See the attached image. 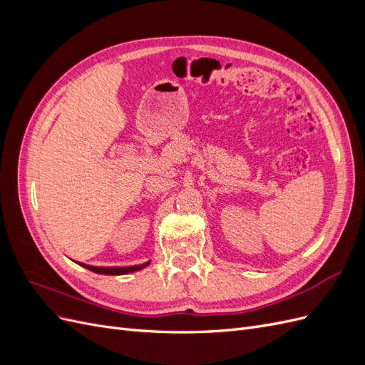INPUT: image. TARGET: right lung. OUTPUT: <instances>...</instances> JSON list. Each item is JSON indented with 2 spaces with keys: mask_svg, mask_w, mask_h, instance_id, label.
I'll list each match as a JSON object with an SVG mask.
<instances>
[{
  "mask_svg": "<svg viewBox=\"0 0 365 365\" xmlns=\"http://www.w3.org/2000/svg\"><path fill=\"white\" fill-rule=\"evenodd\" d=\"M79 263L81 267L90 269L96 274H105V275H123V274H130V272H135L140 271L143 268H146L150 262L146 263H141V264H134V267H93V264H86V263H81V262H76Z\"/></svg>",
  "mask_w": 365,
  "mask_h": 365,
  "instance_id": "right-lung-1",
  "label": "right lung"
}]
</instances>
